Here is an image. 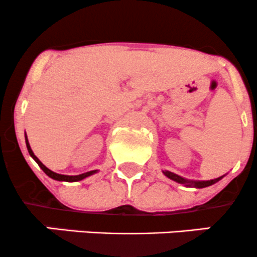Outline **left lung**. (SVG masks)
I'll list each match as a JSON object with an SVG mask.
<instances>
[{"label": "left lung", "mask_w": 257, "mask_h": 257, "mask_svg": "<svg viewBox=\"0 0 257 257\" xmlns=\"http://www.w3.org/2000/svg\"><path fill=\"white\" fill-rule=\"evenodd\" d=\"M164 175L169 178H171V180L181 183V185H185L187 186V187H196V188H204V187H208V186H212L214 185L215 182H218V181L221 178V177H218V178H214V180H209V181H190L170 171H164Z\"/></svg>", "instance_id": "obj_1"}]
</instances>
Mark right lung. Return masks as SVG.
<instances>
[{"instance_id": "right-lung-1", "label": "right lung", "mask_w": 257, "mask_h": 257, "mask_svg": "<svg viewBox=\"0 0 257 257\" xmlns=\"http://www.w3.org/2000/svg\"><path fill=\"white\" fill-rule=\"evenodd\" d=\"M26 144H27V149H28V153H29V155H31L32 158H33L34 160L37 161V164L39 165V167H40V169H42L43 171H44L45 174L48 175V176L53 178V180H56V181H66V182H76V181H81V180H83V178H86V177L91 176V175L96 174V172H97V170H93V171H88V172H85V174L76 175V176H67V175H60V174H56V172L51 171V170L48 169V167L45 166V165H43L42 161H40L39 159H38L37 156L34 155L33 150L31 149V145H29V143H28V139H27V136H26Z\"/></svg>"}]
</instances>
